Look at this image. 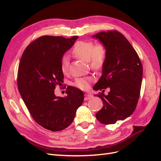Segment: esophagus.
Masks as SVG:
<instances>
[{"mask_svg": "<svg viewBox=\"0 0 161 161\" xmlns=\"http://www.w3.org/2000/svg\"><path fill=\"white\" fill-rule=\"evenodd\" d=\"M92 98V95L91 94H85V100H89V99H91Z\"/></svg>", "mask_w": 161, "mask_h": 161, "instance_id": "obj_1", "label": "esophagus"}]
</instances>
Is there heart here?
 Returning <instances> with one entry per match:
<instances>
[{"mask_svg": "<svg viewBox=\"0 0 161 161\" xmlns=\"http://www.w3.org/2000/svg\"><path fill=\"white\" fill-rule=\"evenodd\" d=\"M72 53L76 57L85 62H88L92 69L99 70L105 64L107 58V50L102 43H94L91 41L77 42L72 49ZM60 69L63 74L67 75L69 71V60L64 56L60 62ZM92 81L91 77L77 79L74 85L81 89H86Z\"/></svg>", "mask_w": 161, "mask_h": 161, "instance_id": "obj_1", "label": "heart"}]
</instances>
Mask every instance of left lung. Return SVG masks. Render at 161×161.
Segmentation results:
<instances>
[{"mask_svg":"<svg viewBox=\"0 0 161 161\" xmlns=\"http://www.w3.org/2000/svg\"><path fill=\"white\" fill-rule=\"evenodd\" d=\"M103 43L107 58L102 75L93 89L101 91L109 88L105 96L98 95L103 103L95 114L101 124H114L128 118L137 105L142 80V66L140 58L122 34L117 31H101L92 36Z\"/></svg>","mask_w":161,"mask_h":161,"instance_id":"1","label":"left lung"}]
</instances>
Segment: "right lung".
<instances>
[{
    "instance_id": "obj_1",
    "label": "right lung",
    "mask_w": 161,
    "mask_h": 161,
    "mask_svg": "<svg viewBox=\"0 0 161 161\" xmlns=\"http://www.w3.org/2000/svg\"><path fill=\"white\" fill-rule=\"evenodd\" d=\"M78 38L42 36L26 47L19 63V91L33 119L48 130L60 131L69 126L85 98L83 92L71 86L67 87L66 97L54 93L56 85L64 79L62 58Z\"/></svg>"
}]
</instances>
